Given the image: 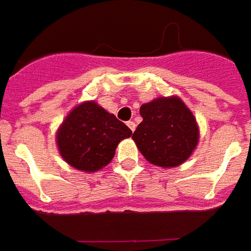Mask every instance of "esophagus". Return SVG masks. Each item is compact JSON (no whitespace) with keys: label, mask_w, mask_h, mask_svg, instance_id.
<instances>
[{"label":"esophagus","mask_w":251,"mask_h":251,"mask_svg":"<svg viewBox=\"0 0 251 251\" xmlns=\"http://www.w3.org/2000/svg\"><path fill=\"white\" fill-rule=\"evenodd\" d=\"M127 126H128L129 129H131V131H135V128H136L135 122H132V120H129V122L127 123Z\"/></svg>","instance_id":"obj_1"}]
</instances>
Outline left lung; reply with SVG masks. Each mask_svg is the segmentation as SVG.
Instances as JSON below:
<instances>
[{
    "instance_id": "obj_1",
    "label": "left lung",
    "mask_w": 251,
    "mask_h": 251,
    "mask_svg": "<svg viewBox=\"0 0 251 251\" xmlns=\"http://www.w3.org/2000/svg\"><path fill=\"white\" fill-rule=\"evenodd\" d=\"M139 113L143 120L132 139L148 161L164 168L177 167L191 155L198 143V127L177 97L143 103Z\"/></svg>"
}]
</instances>
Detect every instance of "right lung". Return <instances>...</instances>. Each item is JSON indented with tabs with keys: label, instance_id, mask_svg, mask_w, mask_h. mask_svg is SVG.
Wrapping results in <instances>:
<instances>
[{
	"label": "right lung",
	"instance_id": "right-lung-1",
	"mask_svg": "<svg viewBox=\"0 0 251 251\" xmlns=\"http://www.w3.org/2000/svg\"><path fill=\"white\" fill-rule=\"evenodd\" d=\"M132 131L115 115L90 101L76 106L57 132L60 154L74 168L98 171L115 155L119 142Z\"/></svg>",
	"mask_w": 251,
	"mask_h": 251
}]
</instances>
